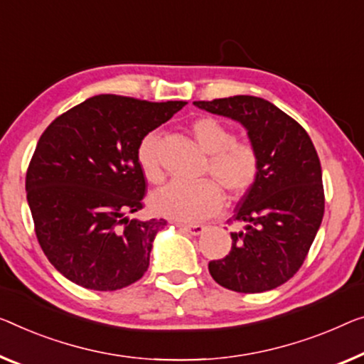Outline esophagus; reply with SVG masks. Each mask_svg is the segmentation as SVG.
I'll return each mask as SVG.
<instances>
[{
  "label": "esophagus",
  "mask_w": 364,
  "mask_h": 364,
  "mask_svg": "<svg viewBox=\"0 0 364 364\" xmlns=\"http://www.w3.org/2000/svg\"><path fill=\"white\" fill-rule=\"evenodd\" d=\"M178 227H180V229L184 230V232H189V234H191V235H200L205 230V227L204 225H199V224H194V225H178Z\"/></svg>",
  "instance_id": "34e87169"
}]
</instances>
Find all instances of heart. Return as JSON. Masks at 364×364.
Segmentation results:
<instances>
[{
  "instance_id": "obj_1",
  "label": "heart",
  "mask_w": 364,
  "mask_h": 364,
  "mask_svg": "<svg viewBox=\"0 0 364 364\" xmlns=\"http://www.w3.org/2000/svg\"><path fill=\"white\" fill-rule=\"evenodd\" d=\"M191 132L199 147L209 155L208 175L213 181L194 184L170 183L151 196L156 213L181 222H196L219 213L224 205V189L230 199H238L250 189L258 178L259 159L252 145L235 144V134L213 117H200L191 124ZM160 137L150 132L140 140L137 161L151 183L161 181Z\"/></svg>"
}]
</instances>
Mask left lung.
<instances>
[{"label":"left lung","instance_id":"1","mask_svg":"<svg viewBox=\"0 0 364 364\" xmlns=\"http://www.w3.org/2000/svg\"><path fill=\"white\" fill-rule=\"evenodd\" d=\"M194 106L240 122L259 159L258 178L237 204L232 250L209 263L215 283L237 292L284 284L307 257L323 217L322 168L311 137L263 97L238 95Z\"/></svg>","mask_w":364,"mask_h":364}]
</instances>
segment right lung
I'll return each instance as SVG.
<instances>
[{
	"instance_id": "1",
	"label": "right lung",
	"mask_w": 364,
	"mask_h": 364,
	"mask_svg": "<svg viewBox=\"0 0 364 364\" xmlns=\"http://www.w3.org/2000/svg\"><path fill=\"white\" fill-rule=\"evenodd\" d=\"M184 101L100 95L58 116L41 135L26 175L36 235L57 271L93 291H116L149 269L166 220L130 219L142 209L137 147Z\"/></svg>"
}]
</instances>
